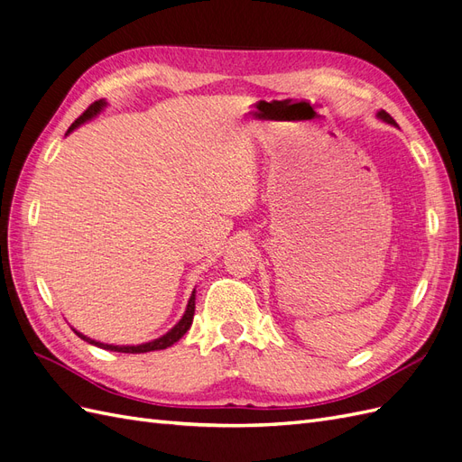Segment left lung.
Returning <instances> with one entry per match:
<instances>
[{"label": "left lung", "mask_w": 462, "mask_h": 462, "mask_svg": "<svg viewBox=\"0 0 462 462\" xmlns=\"http://www.w3.org/2000/svg\"><path fill=\"white\" fill-rule=\"evenodd\" d=\"M375 117H377V119H380V121H383V123H387V125H393V127H397V123H395V119H393V117H391V116L387 114V111H383V109H380V111H377V114H375Z\"/></svg>", "instance_id": "left-lung-1"}]
</instances>
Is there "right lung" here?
Wrapping results in <instances>:
<instances>
[{
  "label": "right lung",
  "mask_w": 462,
  "mask_h": 462,
  "mask_svg": "<svg viewBox=\"0 0 462 462\" xmlns=\"http://www.w3.org/2000/svg\"><path fill=\"white\" fill-rule=\"evenodd\" d=\"M107 106V102L106 100H97V102H94L85 114H82L71 127H69V131H67V134H71L75 129H79L80 125H85L87 121H90V119H94L97 114H100V111H104V107ZM65 134V136H67ZM194 300H197V295H194V291H192V295H190V299H189V304H187V310H185V314H183V318H180L177 324L167 331L165 335H162V337H158V339H153V341H148V343H141V345H109V343H100V341H96V339H90V337H87L85 333H80V331H77V329H73L79 337L82 339V341H87V343H90V345H96V346H100V348H106V351H114V353H131V355H138V353H150V351H162V348H167V346H171L173 343H177L180 337H183V335L190 329V326H192V318H194Z\"/></svg>",
  "instance_id": "1"
}]
</instances>
